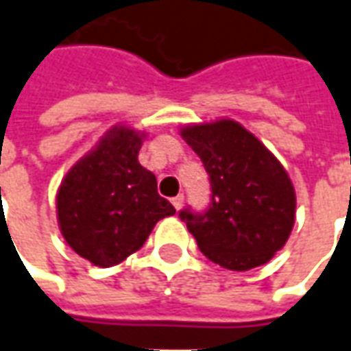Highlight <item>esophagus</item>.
Returning a JSON list of instances; mask_svg holds the SVG:
<instances>
[{"label": "esophagus", "instance_id": "1", "mask_svg": "<svg viewBox=\"0 0 351 351\" xmlns=\"http://www.w3.org/2000/svg\"><path fill=\"white\" fill-rule=\"evenodd\" d=\"M171 203H173V207H175L176 210L182 209V205H184V195H182V193H178L176 197H173V199H171Z\"/></svg>", "mask_w": 351, "mask_h": 351}]
</instances>
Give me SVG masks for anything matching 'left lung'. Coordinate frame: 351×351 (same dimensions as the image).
<instances>
[{"instance_id": "obj_1", "label": "left lung", "mask_w": 351, "mask_h": 351, "mask_svg": "<svg viewBox=\"0 0 351 351\" xmlns=\"http://www.w3.org/2000/svg\"><path fill=\"white\" fill-rule=\"evenodd\" d=\"M180 136L201 158L213 188L207 213H180L199 251L234 271L271 261L296 213L295 186L281 161L230 117L184 125Z\"/></svg>"}]
</instances>
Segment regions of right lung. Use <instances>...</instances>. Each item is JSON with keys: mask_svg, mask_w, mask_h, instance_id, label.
Here are the masks:
<instances>
[{"mask_svg": "<svg viewBox=\"0 0 351 351\" xmlns=\"http://www.w3.org/2000/svg\"><path fill=\"white\" fill-rule=\"evenodd\" d=\"M144 131L114 125L62 178L56 220L72 251L100 268L141 249L175 207L158 193L156 175L138 163Z\"/></svg>", "mask_w": 351, "mask_h": 351, "instance_id": "right-lung-1", "label": "right lung"}]
</instances>
